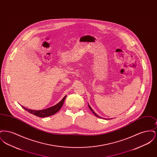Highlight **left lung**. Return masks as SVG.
Instances as JSON below:
<instances>
[{
	"mask_svg": "<svg viewBox=\"0 0 157 157\" xmlns=\"http://www.w3.org/2000/svg\"><path fill=\"white\" fill-rule=\"evenodd\" d=\"M88 106H89V108H90V111H92V113H94V115H95V116H96V117H98V118H101V117H99V116H98V115L97 114V113H95V112H94V111H93V109H92V108H91V107H90V105H88Z\"/></svg>",
	"mask_w": 157,
	"mask_h": 157,
	"instance_id": "left-lung-1",
	"label": "left lung"
}]
</instances>
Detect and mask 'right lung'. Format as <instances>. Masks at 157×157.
Here are the masks:
<instances>
[{
	"instance_id": "1",
	"label": "right lung",
	"mask_w": 157,
	"mask_h": 157,
	"mask_svg": "<svg viewBox=\"0 0 157 157\" xmlns=\"http://www.w3.org/2000/svg\"><path fill=\"white\" fill-rule=\"evenodd\" d=\"M65 98H66V96H65L64 98L57 104L54 105L53 106H52V107H50L49 108L44 109V110L35 111V110H32V109H28L25 108L23 106H22V107L23 109H25L26 111H27L28 112H29V113L34 115H36V116L40 117V118H45V117L53 115L55 113H56V112H58L59 111L60 109L62 108L63 104V102H64V101H65Z\"/></svg>"
}]
</instances>
